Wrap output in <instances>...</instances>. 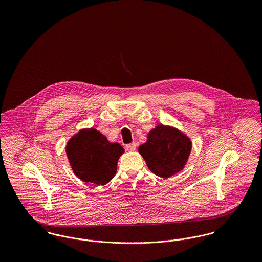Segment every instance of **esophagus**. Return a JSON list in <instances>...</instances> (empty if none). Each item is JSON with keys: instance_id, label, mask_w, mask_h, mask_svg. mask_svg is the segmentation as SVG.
<instances>
[{"instance_id": "esophagus-1", "label": "esophagus", "mask_w": 262, "mask_h": 262, "mask_svg": "<svg viewBox=\"0 0 262 262\" xmlns=\"http://www.w3.org/2000/svg\"><path fill=\"white\" fill-rule=\"evenodd\" d=\"M125 149L127 150V151H129V152L135 151V150L137 149V144H136L135 142H133V143H130V144H126V145H125Z\"/></svg>"}]
</instances>
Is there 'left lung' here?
Here are the masks:
<instances>
[{"label":"left lung","instance_id":"1","mask_svg":"<svg viewBox=\"0 0 262 262\" xmlns=\"http://www.w3.org/2000/svg\"><path fill=\"white\" fill-rule=\"evenodd\" d=\"M191 148V139L186 134L172 125L159 124L147 134L138 153L153 174L167 179L185 168Z\"/></svg>","mask_w":262,"mask_h":262}]
</instances>
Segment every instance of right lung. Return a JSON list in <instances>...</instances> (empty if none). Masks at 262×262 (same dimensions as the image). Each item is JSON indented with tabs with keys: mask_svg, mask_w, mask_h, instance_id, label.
Here are the masks:
<instances>
[{
	"mask_svg": "<svg viewBox=\"0 0 262 262\" xmlns=\"http://www.w3.org/2000/svg\"><path fill=\"white\" fill-rule=\"evenodd\" d=\"M66 153L77 178L104 186L117 173V164L125 149L118 142H110L96 128L88 127L79 129L68 140Z\"/></svg>",
	"mask_w": 262,
	"mask_h": 262,
	"instance_id": "1",
	"label": "right lung"
}]
</instances>
